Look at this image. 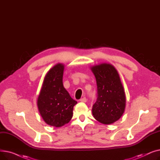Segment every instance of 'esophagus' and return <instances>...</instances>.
I'll return each mask as SVG.
<instances>
[{"mask_svg":"<svg viewBox=\"0 0 160 160\" xmlns=\"http://www.w3.org/2000/svg\"><path fill=\"white\" fill-rule=\"evenodd\" d=\"M80 101L82 102H87V99H86V97H83V98H81L80 100Z\"/></svg>","mask_w":160,"mask_h":160,"instance_id":"obj_1","label":"esophagus"}]
</instances>
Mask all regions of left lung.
<instances>
[{"instance_id":"1","label":"left lung","mask_w":160,"mask_h":160,"mask_svg":"<svg viewBox=\"0 0 160 160\" xmlns=\"http://www.w3.org/2000/svg\"><path fill=\"white\" fill-rule=\"evenodd\" d=\"M97 86V99L92 108L95 119L104 124L118 121L124 112L126 96L119 74L110 63L90 67Z\"/></svg>"}]
</instances>
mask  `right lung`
Masks as SVG:
<instances>
[{
    "instance_id": "1",
    "label": "right lung",
    "mask_w": 160,
    "mask_h": 160,
    "mask_svg": "<svg viewBox=\"0 0 160 160\" xmlns=\"http://www.w3.org/2000/svg\"><path fill=\"white\" fill-rule=\"evenodd\" d=\"M63 71L64 65L59 63L47 72L37 101L44 121L56 128L63 127L71 121L73 107L77 103L63 87Z\"/></svg>"
}]
</instances>
